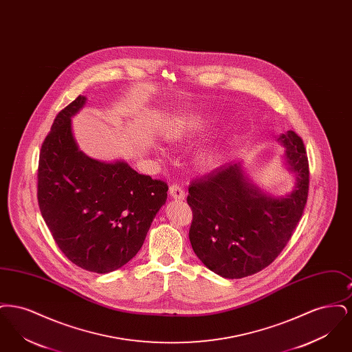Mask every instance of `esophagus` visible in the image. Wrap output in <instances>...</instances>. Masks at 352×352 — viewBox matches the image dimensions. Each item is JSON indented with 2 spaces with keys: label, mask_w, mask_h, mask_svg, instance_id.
Instances as JSON below:
<instances>
[{
  "label": "esophagus",
  "mask_w": 352,
  "mask_h": 352,
  "mask_svg": "<svg viewBox=\"0 0 352 352\" xmlns=\"http://www.w3.org/2000/svg\"><path fill=\"white\" fill-rule=\"evenodd\" d=\"M168 194H170V197H171L173 199H175V201H184V198H186V192H184V188L179 187L178 184L170 186Z\"/></svg>",
  "instance_id": "esophagus-1"
}]
</instances>
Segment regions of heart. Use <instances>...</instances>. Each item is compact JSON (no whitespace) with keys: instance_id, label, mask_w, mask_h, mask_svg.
<instances>
[{"instance_id":"b5f03b06","label":"heart","mask_w":352,"mask_h":352,"mask_svg":"<svg viewBox=\"0 0 352 352\" xmlns=\"http://www.w3.org/2000/svg\"><path fill=\"white\" fill-rule=\"evenodd\" d=\"M212 124V118L208 116H190L182 120L168 134V138L174 144H186L204 133ZM228 154V146L224 142H217L199 151L197 155V164L204 171H212L220 168Z\"/></svg>"}]
</instances>
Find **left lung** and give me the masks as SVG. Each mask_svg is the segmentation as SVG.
Masks as SVG:
<instances>
[{
    "instance_id": "obj_1",
    "label": "left lung",
    "mask_w": 352,
    "mask_h": 352,
    "mask_svg": "<svg viewBox=\"0 0 352 352\" xmlns=\"http://www.w3.org/2000/svg\"><path fill=\"white\" fill-rule=\"evenodd\" d=\"M284 165L294 177L286 195L273 197L247 175L241 162L191 182L187 203L194 218L188 232L201 263L224 278L252 276L274 261L292 237L307 201L309 162L301 137L277 135Z\"/></svg>"
}]
</instances>
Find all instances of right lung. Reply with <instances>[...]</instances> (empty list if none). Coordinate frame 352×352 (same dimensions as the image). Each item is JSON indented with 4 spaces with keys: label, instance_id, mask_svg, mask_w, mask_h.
I'll list each match as a JSON object with an SVG mask.
<instances>
[{
    "label": "right lung",
    "instance_id": "add662e5",
    "mask_svg": "<svg viewBox=\"0 0 352 352\" xmlns=\"http://www.w3.org/2000/svg\"><path fill=\"white\" fill-rule=\"evenodd\" d=\"M78 96L54 120L38 168V203L52 237L69 261L109 273L141 250L168 199V184L138 174L125 161L104 162L79 149L72 121Z\"/></svg>",
    "mask_w": 352,
    "mask_h": 352
}]
</instances>
